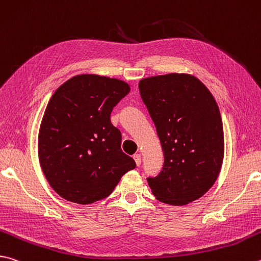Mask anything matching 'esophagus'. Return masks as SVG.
Returning a JSON list of instances; mask_svg holds the SVG:
<instances>
[{
  "label": "esophagus",
  "instance_id": "34e87169",
  "mask_svg": "<svg viewBox=\"0 0 261 261\" xmlns=\"http://www.w3.org/2000/svg\"><path fill=\"white\" fill-rule=\"evenodd\" d=\"M134 160H135L137 167H139L141 163V156L139 154H136V155H134Z\"/></svg>",
  "mask_w": 261,
  "mask_h": 261
}]
</instances>
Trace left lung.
Returning <instances> with one entry per match:
<instances>
[{
  "mask_svg": "<svg viewBox=\"0 0 261 261\" xmlns=\"http://www.w3.org/2000/svg\"><path fill=\"white\" fill-rule=\"evenodd\" d=\"M163 150V167L147 182L159 201L185 205L209 191L224 159V127L215 98L200 80L167 74L139 82Z\"/></svg>",
  "mask_w": 261,
  "mask_h": 261,
  "instance_id": "obj_1",
  "label": "left lung"
}]
</instances>
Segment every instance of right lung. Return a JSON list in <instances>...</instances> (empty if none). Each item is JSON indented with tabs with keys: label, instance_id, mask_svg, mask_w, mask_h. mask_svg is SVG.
<instances>
[{
	"label": "right lung",
	"instance_id": "obj_1",
	"mask_svg": "<svg viewBox=\"0 0 261 261\" xmlns=\"http://www.w3.org/2000/svg\"><path fill=\"white\" fill-rule=\"evenodd\" d=\"M129 92V84L120 80L83 74L52 94L40 126L39 158L50 186L65 200H102L136 168L111 122L113 108Z\"/></svg>",
	"mask_w": 261,
	"mask_h": 261
}]
</instances>
